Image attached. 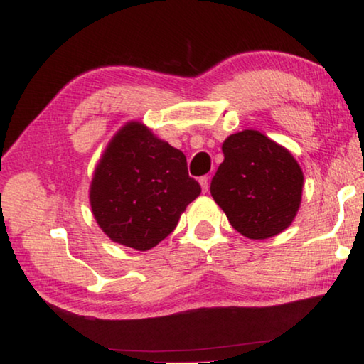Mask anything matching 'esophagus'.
I'll list each match as a JSON object with an SVG mask.
<instances>
[{
  "mask_svg": "<svg viewBox=\"0 0 364 364\" xmlns=\"http://www.w3.org/2000/svg\"><path fill=\"white\" fill-rule=\"evenodd\" d=\"M199 183H200V188H203L204 193L209 191V176H200Z\"/></svg>",
  "mask_w": 364,
  "mask_h": 364,
  "instance_id": "1",
  "label": "esophagus"
}]
</instances>
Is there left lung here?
Instances as JSON below:
<instances>
[{
  "instance_id": "obj_1",
  "label": "left lung",
  "mask_w": 364,
  "mask_h": 364,
  "mask_svg": "<svg viewBox=\"0 0 364 364\" xmlns=\"http://www.w3.org/2000/svg\"><path fill=\"white\" fill-rule=\"evenodd\" d=\"M210 194L246 238L265 240L293 222L303 191V171L293 155L259 131L227 137Z\"/></svg>"
}]
</instances>
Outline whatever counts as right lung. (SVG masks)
I'll list each match as a JSON object with an SVG mask.
<instances>
[{
    "label": "right lung",
    "instance_id": "obj_1",
    "mask_svg": "<svg viewBox=\"0 0 364 364\" xmlns=\"http://www.w3.org/2000/svg\"><path fill=\"white\" fill-rule=\"evenodd\" d=\"M199 194L184 154L134 121L118 131L97 165L90 205L109 240L147 251L176 228Z\"/></svg>",
    "mask_w": 364,
    "mask_h": 364
}]
</instances>
